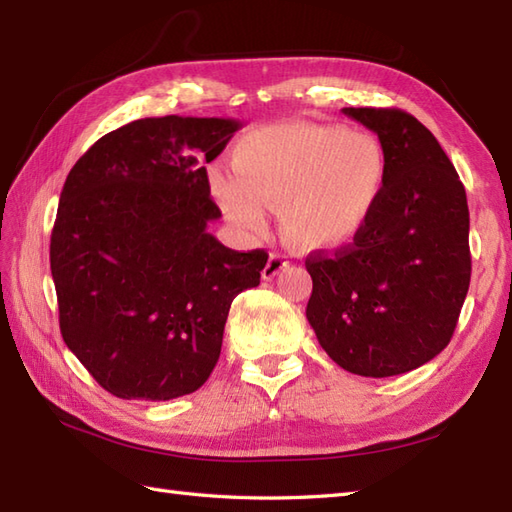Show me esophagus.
Listing matches in <instances>:
<instances>
[{"instance_id":"obj_1","label":"esophagus","mask_w":512,"mask_h":512,"mask_svg":"<svg viewBox=\"0 0 512 512\" xmlns=\"http://www.w3.org/2000/svg\"><path fill=\"white\" fill-rule=\"evenodd\" d=\"M288 266V259H286V255H279V253H273L268 257V262H266V266H264V270H262V277L268 281V279H273L275 275H279L281 270H284Z\"/></svg>"}]
</instances>
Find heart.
Here are the masks:
<instances>
[{"instance_id":"b5f03b06","label":"heart","mask_w":512,"mask_h":512,"mask_svg":"<svg viewBox=\"0 0 512 512\" xmlns=\"http://www.w3.org/2000/svg\"><path fill=\"white\" fill-rule=\"evenodd\" d=\"M233 171L235 178L211 176L228 220L264 231L268 209H281L292 242L325 250L350 242L372 217L387 184V156L369 134L288 123L239 140Z\"/></svg>"}]
</instances>
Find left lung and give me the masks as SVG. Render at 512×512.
<instances>
[{
  "instance_id": "8db88e82",
  "label": "left lung",
  "mask_w": 512,
  "mask_h": 512,
  "mask_svg": "<svg viewBox=\"0 0 512 512\" xmlns=\"http://www.w3.org/2000/svg\"><path fill=\"white\" fill-rule=\"evenodd\" d=\"M378 136L387 184L354 242L306 259V317L336 365L358 376L411 372L449 345L471 281L469 204L427 127L396 107H343Z\"/></svg>"
}]
</instances>
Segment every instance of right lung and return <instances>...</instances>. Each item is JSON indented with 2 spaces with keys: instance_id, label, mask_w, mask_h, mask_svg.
I'll return each mask as SVG.
<instances>
[{
  "instance_id": "right-lung-1",
  "label": "right lung",
  "mask_w": 512,
  "mask_h": 512,
  "mask_svg": "<svg viewBox=\"0 0 512 512\" xmlns=\"http://www.w3.org/2000/svg\"><path fill=\"white\" fill-rule=\"evenodd\" d=\"M239 127L140 118L96 140L65 178L50 237L61 334L118 398L200 389L233 299L259 286L266 250L239 253L206 231L222 213L204 165Z\"/></svg>"
}]
</instances>
